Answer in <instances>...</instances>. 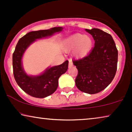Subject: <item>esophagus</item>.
Returning <instances> with one entry per match:
<instances>
[{
	"instance_id": "1",
	"label": "esophagus",
	"mask_w": 132,
	"mask_h": 132,
	"mask_svg": "<svg viewBox=\"0 0 132 132\" xmlns=\"http://www.w3.org/2000/svg\"><path fill=\"white\" fill-rule=\"evenodd\" d=\"M73 67V62H72L71 59H70L69 60V64H68V67L71 68Z\"/></svg>"
}]
</instances>
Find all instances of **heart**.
<instances>
[{
  "label": "heart",
  "instance_id": "obj_1",
  "mask_svg": "<svg viewBox=\"0 0 132 132\" xmlns=\"http://www.w3.org/2000/svg\"><path fill=\"white\" fill-rule=\"evenodd\" d=\"M93 47V41L88 36L82 34H75L65 41V48L67 50L76 49V56L83 57L87 55Z\"/></svg>",
  "mask_w": 132,
  "mask_h": 132
}]
</instances>
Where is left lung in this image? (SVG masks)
<instances>
[{"instance_id":"8db88e82","label":"left lung","mask_w":132,"mask_h":132,"mask_svg":"<svg viewBox=\"0 0 132 132\" xmlns=\"http://www.w3.org/2000/svg\"><path fill=\"white\" fill-rule=\"evenodd\" d=\"M85 30L93 36L94 47L86 56L73 61L78 70L75 82L80 91L94 94L105 89L114 78L118 50L107 32L97 28Z\"/></svg>"}]
</instances>
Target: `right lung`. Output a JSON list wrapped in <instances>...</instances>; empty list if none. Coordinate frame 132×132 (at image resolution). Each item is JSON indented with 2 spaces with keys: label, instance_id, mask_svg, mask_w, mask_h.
Segmentation results:
<instances>
[{
  "label": "right lung",
  "instance_id": "obj_1",
  "mask_svg": "<svg viewBox=\"0 0 132 132\" xmlns=\"http://www.w3.org/2000/svg\"><path fill=\"white\" fill-rule=\"evenodd\" d=\"M62 30V27L50 29L32 31L21 37L16 45L12 55V67L14 78L20 87L28 94L36 98H45L52 94L58 86L59 77L67 71L68 61L62 64L48 67L38 76L27 75L22 65V57L28 47L38 39L51 37Z\"/></svg>",
  "mask_w": 132,
  "mask_h": 132
}]
</instances>
